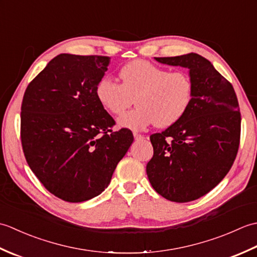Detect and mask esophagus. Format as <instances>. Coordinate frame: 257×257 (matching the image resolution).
Returning a JSON list of instances; mask_svg holds the SVG:
<instances>
[{
  "label": "esophagus",
  "mask_w": 257,
  "mask_h": 257,
  "mask_svg": "<svg viewBox=\"0 0 257 257\" xmlns=\"http://www.w3.org/2000/svg\"><path fill=\"white\" fill-rule=\"evenodd\" d=\"M134 137H135L136 140H143V139H145V137H144L143 135H139L137 133H134Z\"/></svg>",
  "instance_id": "esophagus-1"
}]
</instances>
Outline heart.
<instances>
[{
  "mask_svg": "<svg viewBox=\"0 0 257 257\" xmlns=\"http://www.w3.org/2000/svg\"><path fill=\"white\" fill-rule=\"evenodd\" d=\"M121 84L109 77L101 78L95 95L102 108L121 114L133 105L134 110L118 119V124L140 132L151 124L167 128L178 122L192 100V79L182 70L169 72L147 61H133L120 69Z\"/></svg>",
  "mask_w": 257,
  "mask_h": 257,
  "instance_id": "heart-1",
  "label": "heart"
}]
</instances>
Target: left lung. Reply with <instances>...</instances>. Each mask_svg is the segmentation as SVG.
<instances>
[{
    "label": "left lung",
    "instance_id": "left-lung-1",
    "mask_svg": "<svg viewBox=\"0 0 257 257\" xmlns=\"http://www.w3.org/2000/svg\"><path fill=\"white\" fill-rule=\"evenodd\" d=\"M155 59L188 68L192 79L187 112L150 136L154 157L147 165L152 188L167 200L184 203L210 192L230 171L239 146L241 113L232 84L206 58L190 53Z\"/></svg>",
    "mask_w": 257,
    "mask_h": 257
}]
</instances>
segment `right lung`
Instances as JSON below:
<instances>
[{"label":"right lung","mask_w":257,"mask_h":257,"mask_svg":"<svg viewBox=\"0 0 257 257\" xmlns=\"http://www.w3.org/2000/svg\"><path fill=\"white\" fill-rule=\"evenodd\" d=\"M109 61L59 54L25 90V159L41 183L64 201L77 203L99 195L134 141L129 129L112 132L114 120L95 95Z\"/></svg>","instance_id":"add662e5"}]
</instances>
